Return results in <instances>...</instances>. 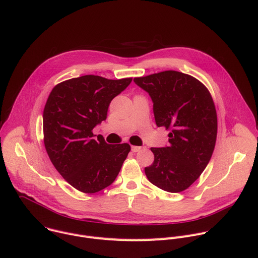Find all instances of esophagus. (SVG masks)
<instances>
[{"label": "esophagus", "mask_w": 258, "mask_h": 258, "mask_svg": "<svg viewBox=\"0 0 258 258\" xmlns=\"http://www.w3.org/2000/svg\"><path fill=\"white\" fill-rule=\"evenodd\" d=\"M141 150H142V147H139V146H132V151H133L134 153L139 152V151H141Z\"/></svg>", "instance_id": "34e87169"}]
</instances>
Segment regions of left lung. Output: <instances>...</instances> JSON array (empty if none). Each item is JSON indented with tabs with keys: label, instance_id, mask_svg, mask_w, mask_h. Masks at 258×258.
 I'll list each match as a JSON object with an SVG mask.
<instances>
[{
	"label": "left lung",
	"instance_id": "1",
	"mask_svg": "<svg viewBox=\"0 0 258 258\" xmlns=\"http://www.w3.org/2000/svg\"><path fill=\"white\" fill-rule=\"evenodd\" d=\"M134 82L151 98L156 125L171 132L168 146L151 148L154 161L145 174L162 190L183 191L201 176L214 151L217 114L212 97L198 79L177 71Z\"/></svg>",
	"mask_w": 258,
	"mask_h": 258
}]
</instances>
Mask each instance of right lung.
I'll list each match as a JSON object with an SVG mask.
<instances>
[{
  "instance_id": "obj_1",
  "label": "right lung",
  "mask_w": 258,
  "mask_h": 258,
  "mask_svg": "<svg viewBox=\"0 0 258 258\" xmlns=\"http://www.w3.org/2000/svg\"><path fill=\"white\" fill-rule=\"evenodd\" d=\"M132 78L110 80L85 75L57 84L43 112L44 144L54 168L74 188L98 192L120 172L131 146L93 139L92 130L106 120L111 101Z\"/></svg>"
}]
</instances>
